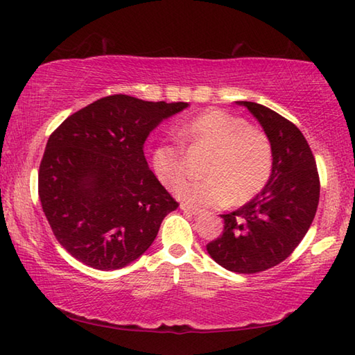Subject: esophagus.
Wrapping results in <instances>:
<instances>
[{"mask_svg": "<svg viewBox=\"0 0 355 355\" xmlns=\"http://www.w3.org/2000/svg\"><path fill=\"white\" fill-rule=\"evenodd\" d=\"M181 210H184L185 214H190V215H200L201 210L196 209L193 206H187V204H181Z\"/></svg>", "mask_w": 355, "mask_h": 355, "instance_id": "1", "label": "esophagus"}]
</instances>
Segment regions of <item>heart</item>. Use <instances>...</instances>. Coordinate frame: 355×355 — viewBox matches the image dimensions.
Instances as JSON below:
<instances>
[{"label":"heart","mask_w":355,"mask_h":355,"mask_svg":"<svg viewBox=\"0 0 355 355\" xmlns=\"http://www.w3.org/2000/svg\"><path fill=\"white\" fill-rule=\"evenodd\" d=\"M191 148L212 151L202 181H182L174 195L190 206L243 204L263 190L272 171L271 141L262 130L225 110H206L179 128ZM153 170L165 185L176 184L187 170L181 146L164 143L154 149Z\"/></svg>","instance_id":"b5f03b06"}]
</instances>
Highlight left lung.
<instances>
[{
    "mask_svg": "<svg viewBox=\"0 0 355 355\" xmlns=\"http://www.w3.org/2000/svg\"><path fill=\"white\" fill-rule=\"evenodd\" d=\"M251 112L272 148L268 184L245 206L221 215L225 231L207 245L223 268L259 272L287 259L315 218L320 178L306 137L275 110L251 101H235Z\"/></svg>",
    "mask_w": 355,
    "mask_h": 355,
    "instance_id": "1",
    "label": "left lung"
}]
</instances>
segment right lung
Returning <instances> with one entry per match:
<instances>
[{
    "label": "right lung",
    "mask_w": 355,
    "mask_h": 355,
    "mask_svg": "<svg viewBox=\"0 0 355 355\" xmlns=\"http://www.w3.org/2000/svg\"><path fill=\"white\" fill-rule=\"evenodd\" d=\"M189 105L105 96L49 137L39 196L53 234L74 259L120 270L153 245L178 202L149 170L143 148L151 130Z\"/></svg>",
    "instance_id": "obj_1"
}]
</instances>
